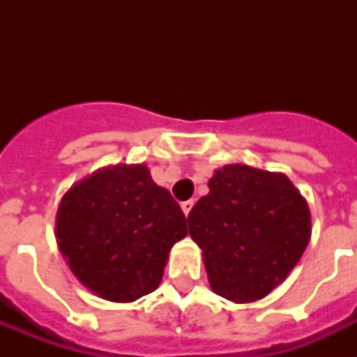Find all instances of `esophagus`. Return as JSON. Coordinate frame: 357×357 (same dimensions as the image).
Returning <instances> with one entry per match:
<instances>
[{"mask_svg":"<svg viewBox=\"0 0 357 357\" xmlns=\"http://www.w3.org/2000/svg\"><path fill=\"white\" fill-rule=\"evenodd\" d=\"M192 206H195V202L192 200H187V202H181V209H183L185 215H189L190 209H192Z\"/></svg>","mask_w":357,"mask_h":357,"instance_id":"34e87169","label":"esophagus"}]
</instances>
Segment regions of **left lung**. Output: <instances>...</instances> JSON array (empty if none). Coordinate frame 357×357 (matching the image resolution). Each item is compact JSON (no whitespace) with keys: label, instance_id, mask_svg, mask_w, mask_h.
I'll list each match as a JSON object with an SVG mask.
<instances>
[{"label":"left lung","instance_id":"obj_1","mask_svg":"<svg viewBox=\"0 0 357 357\" xmlns=\"http://www.w3.org/2000/svg\"><path fill=\"white\" fill-rule=\"evenodd\" d=\"M189 234L204 252L211 289L234 302L263 298L304 254L311 215L283 174L228 165L189 213Z\"/></svg>","mask_w":357,"mask_h":357}]
</instances>
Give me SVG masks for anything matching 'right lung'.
<instances>
[{
	"instance_id": "obj_1",
	"label": "right lung",
	"mask_w": 357,
	"mask_h": 357,
	"mask_svg": "<svg viewBox=\"0 0 357 357\" xmlns=\"http://www.w3.org/2000/svg\"><path fill=\"white\" fill-rule=\"evenodd\" d=\"M185 235L181 207L144 165L92 174L64 195L57 211V243L72 272L113 302L155 291L168 252Z\"/></svg>"
}]
</instances>
